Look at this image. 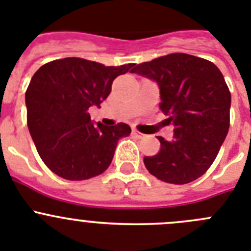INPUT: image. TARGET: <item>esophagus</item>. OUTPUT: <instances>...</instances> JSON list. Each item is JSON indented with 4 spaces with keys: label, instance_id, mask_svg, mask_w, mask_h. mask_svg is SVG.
Segmentation results:
<instances>
[{
    "label": "esophagus",
    "instance_id": "34e87169",
    "mask_svg": "<svg viewBox=\"0 0 251 251\" xmlns=\"http://www.w3.org/2000/svg\"><path fill=\"white\" fill-rule=\"evenodd\" d=\"M132 135H134V136L136 137V139H144V137H145V135L141 134V132H139V131H137V130L132 131Z\"/></svg>",
    "mask_w": 251,
    "mask_h": 251
}]
</instances>
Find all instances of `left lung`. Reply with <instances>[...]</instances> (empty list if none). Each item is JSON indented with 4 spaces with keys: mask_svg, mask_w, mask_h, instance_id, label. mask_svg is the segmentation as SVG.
<instances>
[{
    "mask_svg": "<svg viewBox=\"0 0 251 251\" xmlns=\"http://www.w3.org/2000/svg\"><path fill=\"white\" fill-rule=\"evenodd\" d=\"M130 72L157 83L159 107L174 125V139L157 136L160 151L144 157L149 173L177 185L204 175L230 125L231 95L220 70L204 58L171 53L137 65Z\"/></svg>",
    "mask_w": 251,
    "mask_h": 251,
    "instance_id": "8db88e82",
    "label": "left lung"
}]
</instances>
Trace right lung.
Listing matches in <instances>:
<instances>
[{"label":"right lung","mask_w":251,"mask_h":251,"mask_svg":"<svg viewBox=\"0 0 251 251\" xmlns=\"http://www.w3.org/2000/svg\"><path fill=\"white\" fill-rule=\"evenodd\" d=\"M78 57L51 61L36 71L26 91L27 126L38 155L66 180H86L109 168L120 137L131 127L91 121L89 109L111 92L112 81L131 69Z\"/></svg>","instance_id":"obj_1"}]
</instances>
